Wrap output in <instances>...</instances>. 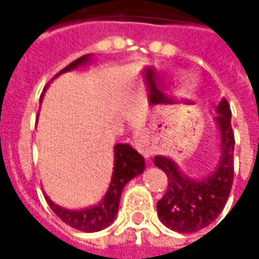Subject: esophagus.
<instances>
[{"label":"esophagus","instance_id":"esophagus-1","mask_svg":"<svg viewBox=\"0 0 259 259\" xmlns=\"http://www.w3.org/2000/svg\"><path fill=\"white\" fill-rule=\"evenodd\" d=\"M136 147H137V150H140V152L144 155V157L148 159L150 158V151L148 150H144L143 148V146H141V140H140V137H137V141H136Z\"/></svg>","mask_w":259,"mask_h":259}]
</instances>
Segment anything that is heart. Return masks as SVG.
I'll return each mask as SVG.
<instances>
[{
  "instance_id": "obj_1",
  "label": "heart",
  "mask_w": 259,
  "mask_h": 259,
  "mask_svg": "<svg viewBox=\"0 0 259 259\" xmlns=\"http://www.w3.org/2000/svg\"><path fill=\"white\" fill-rule=\"evenodd\" d=\"M194 85H195V80L194 79H187L185 87H186V90L190 91L191 89H194Z\"/></svg>"
}]
</instances>
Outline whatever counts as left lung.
Instances as JSON below:
<instances>
[{"instance_id":"8db88e82","label":"left lung","mask_w":259,"mask_h":259,"mask_svg":"<svg viewBox=\"0 0 259 259\" xmlns=\"http://www.w3.org/2000/svg\"><path fill=\"white\" fill-rule=\"evenodd\" d=\"M217 123L221 130V161L217 170L202 180L190 179L166 157L157 155L154 163L168 176V189L157 202L158 217L166 228L179 233H194L211 225L229 198L234 176V133L230 105L218 104Z\"/></svg>"}]
</instances>
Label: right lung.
<instances>
[{"instance_id":"obj_1","label":"right lung","mask_w":259,"mask_h":259,"mask_svg":"<svg viewBox=\"0 0 259 259\" xmlns=\"http://www.w3.org/2000/svg\"><path fill=\"white\" fill-rule=\"evenodd\" d=\"M89 58L90 55L80 57L72 64H69L66 68L62 69L58 74L79 68L81 65H84ZM58 74H55V77ZM113 152H115V163H113L111 185L105 197L98 205L80 209V211H69L54 204L48 197H46L48 205L55 212V215L59 217V219H62L70 228L77 229L80 232H85V233H93V232H98V230L108 228L118 213L119 201H120V195L126 183L136 178L137 175L143 174V170L146 168L144 158L141 157L133 147L129 144H116L113 147Z\"/></svg>"}]
</instances>
